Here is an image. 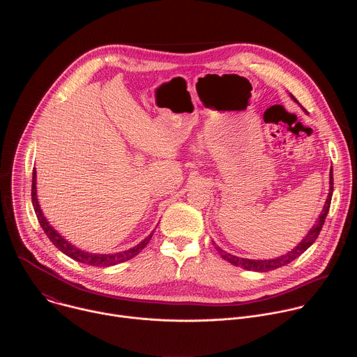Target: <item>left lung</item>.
Masks as SVG:
<instances>
[{
	"mask_svg": "<svg viewBox=\"0 0 357 357\" xmlns=\"http://www.w3.org/2000/svg\"><path fill=\"white\" fill-rule=\"evenodd\" d=\"M291 97L294 98V101H296V98L291 94ZM332 193H333V171L331 168V172H329V193H328V199L325 202V206L318 218V220L315 222V225L312 226V229L308 231V234L305 236L301 243L291 251H288L287 254H284V256H280V257H275V259H271V260H250V259H241V257H237V256H233V254H229L226 252L225 250H222L219 245H216L215 243V248L218 250V252L222 256L223 260H227L230 264L236 266V267H241L244 270H248V271H259V273H267V271H271V270H275V268H280L282 266H287L289 264L291 261H294L295 259H298L301 254L303 251H307L314 243L315 240L318 238L321 230H322V226L325 223V219L328 216V212H329V208H331V200H332Z\"/></svg>",
	"mask_w": 357,
	"mask_h": 357,
	"instance_id": "1",
	"label": "left lung"
}]
</instances>
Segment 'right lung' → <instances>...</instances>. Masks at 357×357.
<instances>
[{"mask_svg": "<svg viewBox=\"0 0 357 357\" xmlns=\"http://www.w3.org/2000/svg\"><path fill=\"white\" fill-rule=\"evenodd\" d=\"M31 193H32V205H33L36 218H38L39 225L43 229L45 234L47 236V238L52 241L63 254H66V256H69L70 259H73L79 263L93 266V267H110V266L124 263V261L135 257L137 254H139L141 250H144L145 245L149 243L152 234H154V231H152L135 247H131L126 251H120V252H114V254H94V252L83 251V250L77 248L76 245H73L72 243H69L66 238H63L52 226L49 225V222L43 216V213L40 211V206H39L38 197H36V171H35V168H33V172H32V192Z\"/></svg>", "mask_w": 357, "mask_h": 357, "instance_id": "obj_1", "label": "right lung"}]
</instances>
